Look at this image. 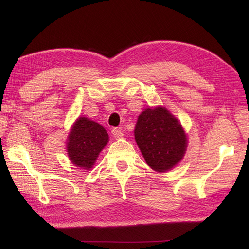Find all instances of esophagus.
Returning a JSON list of instances; mask_svg holds the SVG:
<instances>
[{"label":"esophagus","instance_id":"34e87169","mask_svg":"<svg viewBox=\"0 0 249 249\" xmlns=\"http://www.w3.org/2000/svg\"><path fill=\"white\" fill-rule=\"evenodd\" d=\"M111 132H112L113 137H115V138H120V137L124 136L123 131L120 130V129H118V127H114V129H112Z\"/></svg>","mask_w":249,"mask_h":249}]
</instances>
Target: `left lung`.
<instances>
[{
  "label": "left lung",
  "instance_id": "8db88e82",
  "mask_svg": "<svg viewBox=\"0 0 249 249\" xmlns=\"http://www.w3.org/2000/svg\"><path fill=\"white\" fill-rule=\"evenodd\" d=\"M134 133L147 165L156 171L169 170L184 157L187 147L185 132L165 108L143 111Z\"/></svg>",
  "mask_w": 249,
  "mask_h": 249
}]
</instances>
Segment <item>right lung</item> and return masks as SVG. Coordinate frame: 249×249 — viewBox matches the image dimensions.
Segmentation results:
<instances>
[{
	"label": "right lung",
	"mask_w": 249,
	"mask_h": 249,
	"mask_svg": "<svg viewBox=\"0 0 249 249\" xmlns=\"http://www.w3.org/2000/svg\"><path fill=\"white\" fill-rule=\"evenodd\" d=\"M108 140V133L101 124L86 117H81L73 124L69 135L67 152L70 159L78 167L91 168Z\"/></svg>",
	"instance_id": "add662e5"
}]
</instances>
